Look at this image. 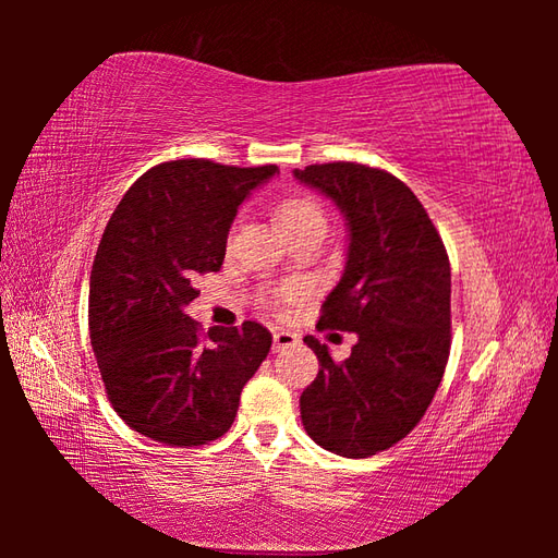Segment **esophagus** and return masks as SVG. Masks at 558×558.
<instances>
[{
    "label": "esophagus",
    "mask_w": 558,
    "mask_h": 558,
    "mask_svg": "<svg viewBox=\"0 0 558 558\" xmlns=\"http://www.w3.org/2000/svg\"><path fill=\"white\" fill-rule=\"evenodd\" d=\"M298 342H300V336L290 333V330H276V333H272V350H276V352L294 348Z\"/></svg>",
    "instance_id": "esophagus-1"
}]
</instances>
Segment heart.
I'll return each instance as SVG.
<instances>
[{
  "instance_id": "obj_1",
  "label": "heart",
  "mask_w": 558,
  "mask_h": 558,
  "mask_svg": "<svg viewBox=\"0 0 558 558\" xmlns=\"http://www.w3.org/2000/svg\"><path fill=\"white\" fill-rule=\"evenodd\" d=\"M276 220L286 232L288 240L300 234H326L328 230V216L324 206L312 194H290L286 198H280V204L276 206ZM294 288H280L276 292H270L266 298L268 306H280L286 302L294 300Z\"/></svg>"
}]
</instances>
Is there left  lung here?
<instances>
[{
	"label": "left lung",
	"mask_w": 558,
	"mask_h": 558,
	"mask_svg": "<svg viewBox=\"0 0 558 558\" xmlns=\"http://www.w3.org/2000/svg\"><path fill=\"white\" fill-rule=\"evenodd\" d=\"M336 201L348 220L342 278L316 328L357 333L333 362L314 336L304 342L318 374L300 398L314 441L345 458H369L405 438L432 405L450 352V264L420 198L386 170L324 162L294 170Z\"/></svg>",
	"instance_id": "8db88e82"
}]
</instances>
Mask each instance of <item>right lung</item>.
Wrapping results in <instances>:
<instances>
[{
	"label": "right lung",
	"mask_w": 558,
	"mask_h": 558,
	"mask_svg": "<svg viewBox=\"0 0 558 558\" xmlns=\"http://www.w3.org/2000/svg\"><path fill=\"white\" fill-rule=\"evenodd\" d=\"M276 165L160 162L114 208L90 270L88 328L114 412L153 441L204 446L234 422L272 336L256 322L208 333L184 306L218 272L230 225Z\"/></svg>",
	"instance_id": "add662e5"
}]
</instances>
